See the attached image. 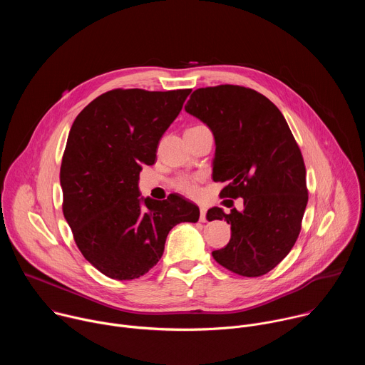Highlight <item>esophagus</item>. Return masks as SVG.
Returning a JSON list of instances; mask_svg holds the SVG:
<instances>
[{"label":"esophagus","instance_id":"1","mask_svg":"<svg viewBox=\"0 0 365 365\" xmlns=\"http://www.w3.org/2000/svg\"><path fill=\"white\" fill-rule=\"evenodd\" d=\"M200 222H206V207L200 206V217H199Z\"/></svg>","mask_w":365,"mask_h":365}]
</instances>
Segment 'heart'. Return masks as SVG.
<instances>
[{
  "mask_svg": "<svg viewBox=\"0 0 365 365\" xmlns=\"http://www.w3.org/2000/svg\"><path fill=\"white\" fill-rule=\"evenodd\" d=\"M200 182H202L200 175H187V173H185V175L178 176L172 182V185L178 192H180V193H183L189 197H197L199 193H200V186H199Z\"/></svg>",
  "mask_w": 365,
  "mask_h": 365,
  "instance_id": "1",
  "label": "heart"
}]
</instances>
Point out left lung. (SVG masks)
Instances as JSON below:
<instances>
[{"mask_svg": "<svg viewBox=\"0 0 365 365\" xmlns=\"http://www.w3.org/2000/svg\"><path fill=\"white\" fill-rule=\"evenodd\" d=\"M187 114L215 138V182L225 197H242L244 210L211 207L207 221L231 224L230 242L212 251L230 272L258 277L273 270L293 248L307 205L300 148L279 108L264 95L238 85L193 91Z\"/></svg>", "mask_w": 365, "mask_h": 365, "instance_id": "obj_1", "label": "left lung"}]
</instances>
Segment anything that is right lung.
<instances>
[{
  "mask_svg": "<svg viewBox=\"0 0 365 365\" xmlns=\"http://www.w3.org/2000/svg\"><path fill=\"white\" fill-rule=\"evenodd\" d=\"M190 89H114L95 98L72 124L61 166L63 215L88 262L115 280L158 264L169 231L197 222L199 207L178 195L138 193L143 165L182 111Z\"/></svg>",
  "mask_w": 365,
  "mask_h": 365,
  "instance_id": "1",
  "label": "right lung"
}]
</instances>
